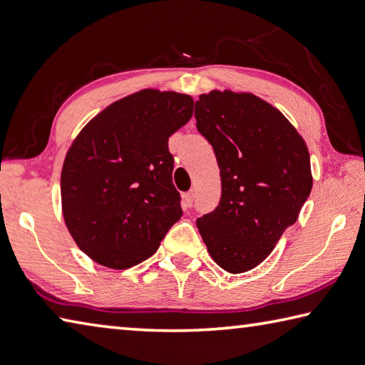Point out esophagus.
Wrapping results in <instances>:
<instances>
[{
    "label": "esophagus",
    "instance_id": "obj_1",
    "mask_svg": "<svg viewBox=\"0 0 365 365\" xmlns=\"http://www.w3.org/2000/svg\"><path fill=\"white\" fill-rule=\"evenodd\" d=\"M194 197H195L194 190H189V192H185V194H182V206L185 210L190 208L192 203H194Z\"/></svg>",
    "mask_w": 365,
    "mask_h": 365
}]
</instances>
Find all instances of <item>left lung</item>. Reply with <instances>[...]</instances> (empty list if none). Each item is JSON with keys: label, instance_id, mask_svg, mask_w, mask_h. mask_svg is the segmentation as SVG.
Listing matches in <instances>:
<instances>
[{"label": "left lung", "instance_id": "1", "mask_svg": "<svg viewBox=\"0 0 365 365\" xmlns=\"http://www.w3.org/2000/svg\"><path fill=\"white\" fill-rule=\"evenodd\" d=\"M195 119L222 182L221 202L197 219L198 232L219 267L245 273L297 221L313 185L310 154L291 122L252 93L200 95Z\"/></svg>", "mask_w": 365, "mask_h": 365}]
</instances>
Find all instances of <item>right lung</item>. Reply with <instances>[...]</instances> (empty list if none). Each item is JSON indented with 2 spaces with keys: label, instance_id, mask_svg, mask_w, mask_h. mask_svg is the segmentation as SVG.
<instances>
[{
  "label": "right lung",
  "instance_id": "add662e5",
  "mask_svg": "<svg viewBox=\"0 0 365 365\" xmlns=\"http://www.w3.org/2000/svg\"><path fill=\"white\" fill-rule=\"evenodd\" d=\"M189 95L136 92L81 130L61 170V208L73 240L109 268L143 262L182 216L168 138L192 118Z\"/></svg>",
  "mask_w": 365,
  "mask_h": 365
}]
</instances>
